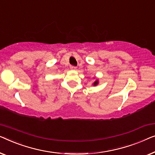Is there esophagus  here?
<instances>
[{
	"instance_id": "obj_1",
	"label": "esophagus",
	"mask_w": 155,
	"mask_h": 155,
	"mask_svg": "<svg viewBox=\"0 0 155 155\" xmlns=\"http://www.w3.org/2000/svg\"><path fill=\"white\" fill-rule=\"evenodd\" d=\"M70 69H73V70H75V69H77V67L73 66V65H71V66H70Z\"/></svg>"
}]
</instances>
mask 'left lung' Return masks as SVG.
<instances>
[{
    "label": "left lung",
    "mask_w": 155,
    "mask_h": 155,
    "mask_svg": "<svg viewBox=\"0 0 155 155\" xmlns=\"http://www.w3.org/2000/svg\"><path fill=\"white\" fill-rule=\"evenodd\" d=\"M97 84H98V80H96L94 83H93V86H97Z\"/></svg>",
    "instance_id": "left-lung-1"
}]
</instances>
